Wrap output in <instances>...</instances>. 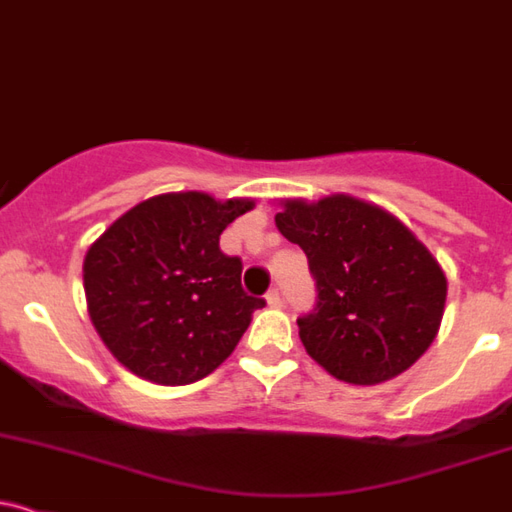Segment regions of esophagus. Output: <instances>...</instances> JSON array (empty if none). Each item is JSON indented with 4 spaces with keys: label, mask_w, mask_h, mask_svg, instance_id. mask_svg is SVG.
<instances>
[{
    "label": "esophagus",
    "mask_w": 512,
    "mask_h": 512,
    "mask_svg": "<svg viewBox=\"0 0 512 512\" xmlns=\"http://www.w3.org/2000/svg\"><path fill=\"white\" fill-rule=\"evenodd\" d=\"M267 304H270L272 309H279V306H282V294H279V289H270V292H267Z\"/></svg>",
    "instance_id": "1"
}]
</instances>
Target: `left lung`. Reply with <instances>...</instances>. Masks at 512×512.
Segmentation results:
<instances>
[{"mask_svg": "<svg viewBox=\"0 0 512 512\" xmlns=\"http://www.w3.org/2000/svg\"><path fill=\"white\" fill-rule=\"evenodd\" d=\"M277 230L306 252L319 301L299 319L306 353L351 385L397 378L437 338L446 274L397 215L348 193L284 198Z\"/></svg>", "mask_w": 512, "mask_h": 512, "instance_id": "left-lung-1", "label": "left lung"}]
</instances>
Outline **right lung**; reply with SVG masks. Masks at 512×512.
Segmentation results:
<instances>
[{"mask_svg": "<svg viewBox=\"0 0 512 512\" xmlns=\"http://www.w3.org/2000/svg\"><path fill=\"white\" fill-rule=\"evenodd\" d=\"M252 208V198L161 193L122 213L88 247V316L129 373L188 385L235 351L265 299L242 292V262L223 255L218 240Z\"/></svg>", "mask_w": 512, "mask_h": 512, "instance_id": "obj_1", "label": "right lung"}]
</instances>
